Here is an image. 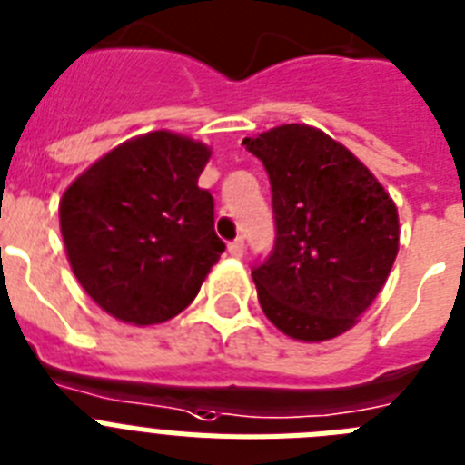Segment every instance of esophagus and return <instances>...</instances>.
<instances>
[{
	"label": "esophagus",
	"instance_id": "esophagus-1",
	"mask_svg": "<svg viewBox=\"0 0 465 465\" xmlns=\"http://www.w3.org/2000/svg\"><path fill=\"white\" fill-rule=\"evenodd\" d=\"M243 252H245V243L241 239H236L229 243V255L232 257H243Z\"/></svg>",
	"mask_w": 465,
	"mask_h": 465
}]
</instances>
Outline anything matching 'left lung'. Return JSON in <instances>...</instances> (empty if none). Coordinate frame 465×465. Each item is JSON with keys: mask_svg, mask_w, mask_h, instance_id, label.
Returning a JSON list of instances; mask_svg holds the SVG:
<instances>
[{"mask_svg": "<svg viewBox=\"0 0 465 465\" xmlns=\"http://www.w3.org/2000/svg\"><path fill=\"white\" fill-rule=\"evenodd\" d=\"M243 146L267 170L276 220L274 252L252 269L264 317L292 341L338 338L395 264V201L350 148L312 124H279Z\"/></svg>", "mask_w": 465, "mask_h": 465, "instance_id": "1", "label": "left lung"}]
</instances>
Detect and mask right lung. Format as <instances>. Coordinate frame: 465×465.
I'll list each match as a JSON object with an SVG mask.
<instances>
[{"instance_id": "right-lung-1", "label": "right lung", "mask_w": 465, "mask_h": 465, "mask_svg": "<svg viewBox=\"0 0 465 465\" xmlns=\"http://www.w3.org/2000/svg\"><path fill=\"white\" fill-rule=\"evenodd\" d=\"M213 148L155 130L111 148L64 191L58 220L80 286L132 326L177 317L224 252L198 189Z\"/></svg>"}]
</instances>
